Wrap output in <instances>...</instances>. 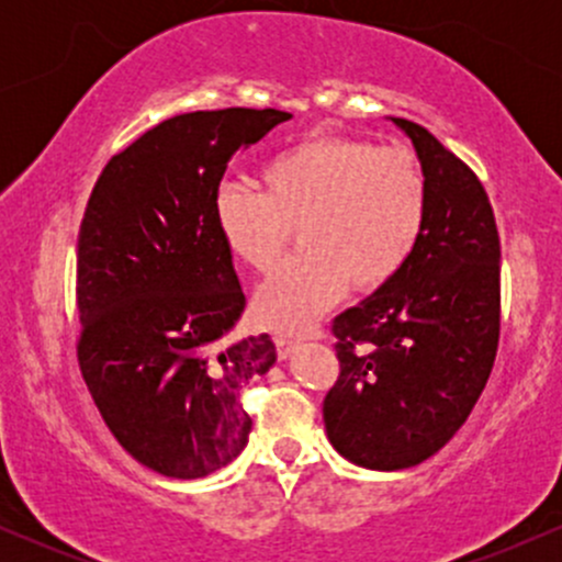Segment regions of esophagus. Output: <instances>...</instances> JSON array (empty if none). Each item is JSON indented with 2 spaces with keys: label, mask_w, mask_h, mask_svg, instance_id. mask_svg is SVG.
Wrapping results in <instances>:
<instances>
[{
  "label": "esophagus",
  "mask_w": 562,
  "mask_h": 562,
  "mask_svg": "<svg viewBox=\"0 0 562 562\" xmlns=\"http://www.w3.org/2000/svg\"><path fill=\"white\" fill-rule=\"evenodd\" d=\"M274 346H277V357H280L282 362H285L290 353H293L295 348H299V340L288 338V335H274Z\"/></svg>",
  "instance_id": "34e87169"
}]
</instances>
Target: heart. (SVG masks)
<instances>
[{"mask_svg": "<svg viewBox=\"0 0 562 562\" xmlns=\"http://www.w3.org/2000/svg\"><path fill=\"white\" fill-rule=\"evenodd\" d=\"M261 195L224 184L214 227L227 254L269 272L295 229L301 254L259 288L261 327L299 333L353 293H378L396 280L423 237L428 182L406 147L322 137L288 147L259 173Z\"/></svg>", "mask_w": 562, "mask_h": 562, "instance_id": "b5f03b06", "label": "heart"}]
</instances>
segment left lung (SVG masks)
<instances>
[{"mask_svg":"<svg viewBox=\"0 0 562 562\" xmlns=\"http://www.w3.org/2000/svg\"><path fill=\"white\" fill-rule=\"evenodd\" d=\"M391 121L428 182L423 237L391 285L335 317L340 378L322 406L335 451L367 470L434 457L479 402L499 340V235L486 190L428 128Z\"/></svg>","mask_w":562,"mask_h":562,"instance_id":"1","label":"left lung"}]
</instances>
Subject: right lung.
<instances>
[{
	"label": "right lung",
	"instance_id": "add662e5",
	"mask_svg": "<svg viewBox=\"0 0 562 562\" xmlns=\"http://www.w3.org/2000/svg\"><path fill=\"white\" fill-rule=\"evenodd\" d=\"M282 111L173 115L111 158L76 250L79 364L115 441L169 479H205L248 443L240 391L277 362L267 333L227 340L245 308L214 227L229 158Z\"/></svg>",
	"mask_w": 562,
	"mask_h": 562
}]
</instances>
